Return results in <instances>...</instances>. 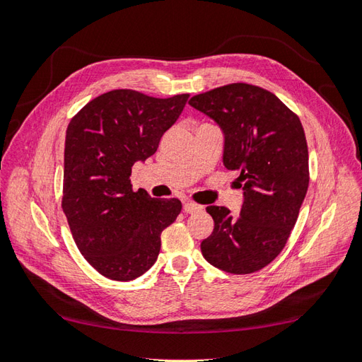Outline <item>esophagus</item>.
Listing matches in <instances>:
<instances>
[{"label": "esophagus", "instance_id": "esophagus-1", "mask_svg": "<svg viewBox=\"0 0 362 362\" xmlns=\"http://www.w3.org/2000/svg\"><path fill=\"white\" fill-rule=\"evenodd\" d=\"M201 210H202V206L194 204V202H185V204H183V211H185L187 214H193V213H197V211H201Z\"/></svg>", "mask_w": 362, "mask_h": 362}]
</instances>
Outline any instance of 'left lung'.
<instances>
[{"label":"left lung","mask_w":362,"mask_h":362,"mask_svg":"<svg viewBox=\"0 0 362 362\" xmlns=\"http://www.w3.org/2000/svg\"><path fill=\"white\" fill-rule=\"evenodd\" d=\"M189 105L221 127L222 161L240 171L244 191L240 216L206 206L214 228L201 243L202 255L228 274L257 272L283 250L308 191L302 122L271 91L243 82L196 95Z\"/></svg>","instance_id":"left-lung-1"}]
</instances>
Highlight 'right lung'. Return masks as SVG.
Here are the masks:
<instances>
[{
  "label": "right lung",
  "instance_id": "1",
  "mask_svg": "<svg viewBox=\"0 0 362 362\" xmlns=\"http://www.w3.org/2000/svg\"><path fill=\"white\" fill-rule=\"evenodd\" d=\"M188 98L112 90L68 124L62 209L83 258L107 279L129 281L151 269L161 232L179 216V199L134 191L129 177L136 161L156 153Z\"/></svg>",
  "mask_w": 362,
  "mask_h": 362
}]
</instances>
